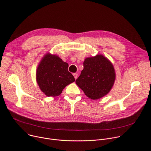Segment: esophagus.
Here are the masks:
<instances>
[{
	"label": "esophagus",
	"instance_id": "esophagus-1",
	"mask_svg": "<svg viewBox=\"0 0 151 151\" xmlns=\"http://www.w3.org/2000/svg\"><path fill=\"white\" fill-rule=\"evenodd\" d=\"M73 76H74L75 79H77V78H78V74H77L76 73H73Z\"/></svg>",
	"mask_w": 151,
	"mask_h": 151
}]
</instances>
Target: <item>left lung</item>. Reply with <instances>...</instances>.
Returning a JSON list of instances; mask_svg holds the SVG:
<instances>
[{"label": "left lung", "mask_w": 151, "mask_h": 151, "mask_svg": "<svg viewBox=\"0 0 151 151\" xmlns=\"http://www.w3.org/2000/svg\"><path fill=\"white\" fill-rule=\"evenodd\" d=\"M111 62L103 55L88 57L83 61V69L76 83L91 99L97 100L107 94L115 80Z\"/></svg>", "instance_id": "1"}]
</instances>
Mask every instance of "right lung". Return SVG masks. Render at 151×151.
<instances>
[{"instance_id":"right-lung-1","label":"right lung","mask_w":151,"mask_h":151,"mask_svg":"<svg viewBox=\"0 0 151 151\" xmlns=\"http://www.w3.org/2000/svg\"><path fill=\"white\" fill-rule=\"evenodd\" d=\"M68 67L69 64L57 55L48 53L42 58L36 70V81L47 96H59L67 85L75 81Z\"/></svg>"}]
</instances>
